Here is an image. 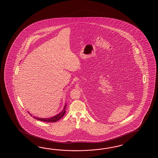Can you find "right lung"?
<instances>
[{"instance_id": "right-lung-1", "label": "right lung", "mask_w": 158, "mask_h": 158, "mask_svg": "<svg viewBox=\"0 0 158 158\" xmlns=\"http://www.w3.org/2000/svg\"><path fill=\"white\" fill-rule=\"evenodd\" d=\"M66 106H67V105L65 104V106L64 107V108H63V110H62V111H61L60 112L59 114H56V115H55V116H54L53 117H51V118H37V117H34L33 116V118H35L36 120H40V121H44V122H48V123H53V122H56V121H58L59 120H60L61 118H62V117H63V116H64L65 114V108H66ZM29 114H30V113L29 112ZM31 116H32V115L31 114H30Z\"/></svg>"}]
</instances>
